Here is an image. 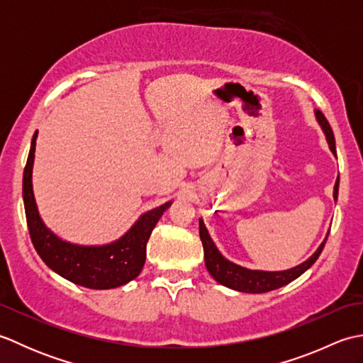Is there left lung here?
<instances>
[{
    "label": "left lung",
    "mask_w": 363,
    "mask_h": 363,
    "mask_svg": "<svg viewBox=\"0 0 363 363\" xmlns=\"http://www.w3.org/2000/svg\"><path fill=\"white\" fill-rule=\"evenodd\" d=\"M315 117H317L318 125L321 126L323 133H325V135H326V142L329 145V150L333 151V154L337 157L334 133H333V129H330L326 117L318 109H315ZM338 182H340V179L337 177L335 186H334L335 201L338 196ZM328 235H329V233L326 234L325 240L321 242L317 251H315L309 259L304 260L303 264H299V265L289 268V269H282V272H264V269H250V268L237 265V264H234V262L228 260L218 251L217 245L213 243L203 218H199V238H201V242H203L204 262H206L207 272L211 273V276L218 284L225 285V287H228V289L243 291V293L272 291V290H276L279 287H284V285L290 284L291 281H295L296 277H299L304 272H307V269H309L315 264V260L320 257V254H321L323 248H325V243L328 240Z\"/></svg>",
    "instance_id": "8db88e82"
}]
</instances>
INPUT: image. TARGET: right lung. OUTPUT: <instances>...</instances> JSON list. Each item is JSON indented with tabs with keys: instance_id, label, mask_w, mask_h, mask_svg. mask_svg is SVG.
<instances>
[{
	"instance_id": "1",
	"label": "right lung",
	"mask_w": 363,
	"mask_h": 363,
	"mask_svg": "<svg viewBox=\"0 0 363 363\" xmlns=\"http://www.w3.org/2000/svg\"><path fill=\"white\" fill-rule=\"evenodd\" d=\"M37 130L30 142L28 162L23 173V201H25L29 235L35 251L54 273L81 287L107 290L121 287L140 274L146 259V243L162 215L172 201L151 209L123 234L118 240L106 245H76L62 240L46 228L33 190V167Z\"/></svg>"
}]
</instances>
